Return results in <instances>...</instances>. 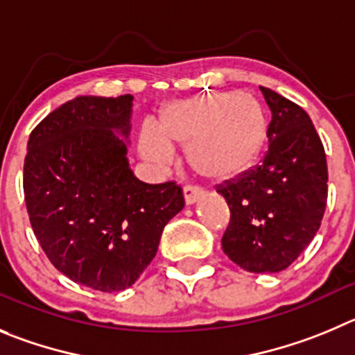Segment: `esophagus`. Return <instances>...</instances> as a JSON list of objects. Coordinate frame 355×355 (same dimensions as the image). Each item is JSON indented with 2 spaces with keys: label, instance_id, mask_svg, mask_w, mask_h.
<instances>
[{
  "label": "esophagus",
  "instance_id": "34e87169",
  "mask_svg": "<svg viewBox=\"0 0 355 355\" xmlns=\"http://www.w3.org/2000/svg\"><path fill=\"white\" fill-rule=\"evenodd\" d=\"M205 196V193L200 187H194V185H185L184 187V201L185 205H194Z\"/></svg>",
  "mask_w": 355,
  "mask_h": 355
}]
</instances>
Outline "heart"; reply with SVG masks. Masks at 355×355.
<instances>
[{
	"instance_id": "obj_1",
	"label": "heart",
	"mask_w": 355,
	"mask_h": 355,
	"mask_svg": "<svg viewBox=\"0 0 355 355\" xmlns=\"http://www.w3.org/2000/svg\"><path fill=\"white\" fill-rule=\"evenodd\" d=\"M266 140L268 115L259 99L248 92H218L164 107L157 129H141L140 152L154 166H164L177 145L200 177L230 182L256 164Z\"/></svg>"
}]
</instances>
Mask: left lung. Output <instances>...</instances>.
<instances>
[{
    "instance_id": "left-lung-1",
    "label": "left lung",
    "mask_w": 355,
    "mask_h": 355,
    "mask_svg": "<svg viewBox=\"0 0 355 355\" xmlns=\"http://www.w3.org/2000/svg\"><path fill=\"white\" fill-rule=\"evenodd\" d=\"M271 122L263 164L217 193L231 220L223 250L250 273H278L297 259L320 227L327 200L322 141L306 112L261 87Z\"/></svg>"
}]
</instances>
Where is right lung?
<instances>
[{"instance_id":"right-lung-1","label":"right lung","mask_w":355,"mask_h":355,"mask_svg":"<svg viewBox=\"0 0 355 355\" xmlns=\"http://www.w3.org/2000/svg\"><path fill=\"white\" fill-rule=\"evenodd\" d=\"M132 96H78L29 135L24 196L51 263L101 293L137 282L164 226L184 208L175 182L145 184L129 166Z\"/></svg>"}]
</instances>
